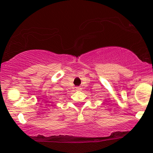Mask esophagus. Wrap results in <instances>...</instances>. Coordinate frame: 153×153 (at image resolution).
Returning a JSON list of instances; mask_svg holds the SVG:
<instances>
[{"label": "esophagus", "instance_id": "esophagus-1", "mask_svg": "<svg viewBox=\"0 0 153 153\" xmlns=\"http://www.w3.org/2000/svg\"><path fill=\"white\" fill-rule=\"evenodd\" d=\"M76 88L77 91H79V90H81V88L80 87H76Z\"/></svg>", "mask_w": 153, "mask_h": 153}]
</instances>
